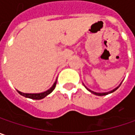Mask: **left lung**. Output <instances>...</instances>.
Masks as SVG:
<instances>
[{
  "label": "left lung",
  "instance_id": "left-lung-1",
  "mask_svg": "<svg viewBox=\"0 0 135 135\" xmlns=\"http://www.w3.org/2000/svg\"><path fill=\"white\" fill-rule=\"evenodd\" d=\"M121 84H122V83H121ZM121 84H120V85H118V87H116L115 89H114L113 90H112V91H108V92H95V91H91V90H90L89 89H88V88H87V87H86V86H85V85H84V86H85V87L86 88V89H87V90H89V91H90V92H91L92 94H94V95H99V96H102V95H108V94H110V93H112V92L115 91V90H117V89H118V87H119V86L121 85Z\"/></svg>",
  "mask_w": 135,
  "mask_h": 135
}]
</instances>
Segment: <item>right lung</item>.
<instances>
[{"mask_svg": "<svg viewBox=\"0 0 135 135\" xmlns=\"http://www.w3.org/2000/svg\"><path fill=\"white\" fill-rule=\"evenodd\" d=\"M56 85V81L54 83V84L52 85V86L50 89H48L47 91H44V92H41V93H23V92H21V91H18V90H17V91H18V93L20 95L24 96V97H26V98H29V99H36V100H40V99H44L46 96H47L49 94H50L52 91L54 90Z\"/></svg>", "mask_w": 135, "mask_h": 135, "instance_id": "add662e5", "label": "right lung"}]
</instances>
